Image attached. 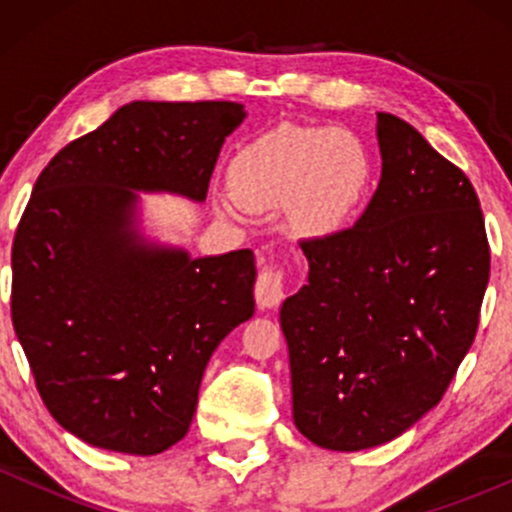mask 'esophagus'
Masks as SVG:
<instances>
[{"label":"esophagus","instance_id":"34e87169","mask_svg":"<svg viewBox=\"0 0 512 512\" xmlns=\"http://www.w3.org/2000/svg\"><path fill=\"white\" fill-rule=\"evenodd\" d=\"M286 296V274L284 269L279 267H267L262 269L260 276H257L255 284V301L257 308L269 310L276 308Z\"/></svg>","mask_w":512,"mask_h":512}]
</instances>
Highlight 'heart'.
I'll return each mask as SVG.
<instances>
[{
    "label": "heart",
    "mask_w": 512,
    "mask_h": 512,
    "mask_svg": "<svg viewBox=\"0 0 512 512\" xmlns=\"http://www.w3.org/2000/svg\"><path fill=\"white\" fill-rule=\"evenodd\" d=\"M373 161L349 129H286L252 144L236 163L238 199L250 209L291 204V226L317 238L344 228L370 190ZM223 207L236 211L233 199Z\"/></svg>",
    "instance_id": "1"
}]
</instances>
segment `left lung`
<instances>
[{
    "label": "left lung",
    "mask_w": 512,
    "mask_h": 512,
    "mask_svg": "<svg viewBox=\"0 0 512 512\" xmlns=\"http://www.w3.org/2000/svg\"><path fill=\"white\" fill-rule=\"evenodd\" d=\"M383 175L351 228L301 240L308 284L281 305L293 421L366 450L443 399L474 342L491 252L472 182L409 122L378 113Z\"/></svg>",
    "instance_id": "8db88e82"
}]
</instances>
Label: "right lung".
<instances>
[{
    "instance_id": "add662e5",
    "label": "right lung",
    "mask_w": 512,
    "mask_h": 512,
    "mask_svg": "<svg viewBox=\"0 0 512 512\" xmlns=\"http://www.w3.org/2000/svg\"><path fill=\"white\" fill-rule=\"evenodd\" d=\"M240 103L122 105L35 180L11 248V320L55 421L96 448L185 438L211 354L255 313V255L146 243L137 192L204 202Z\"/></svg>"
}]
</instances>
